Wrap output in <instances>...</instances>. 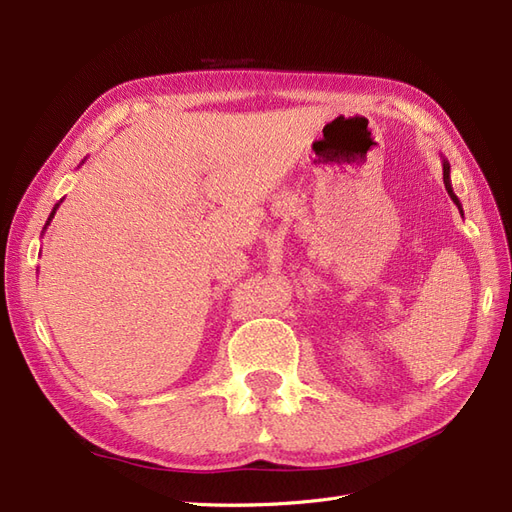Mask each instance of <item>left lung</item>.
Wrapping results in <instances>:
<instances>
[{"label":"left lung","mask_w":512,"mask_h":512,"mask_svg":"<svg viewBox=\"0 0 512 512\" xmlns=\"http://www.w3.org/2000/svg\"><path fill=\"white\" fill-rule=\"evenodd\" d=\"M442 158V175H444V188H446V192H448V196H451V200L453 203L457 205V209H459V213L463 215V209H461V203H459V198H457V194L453 192V185H451V164H448V160L444 158V156H440Z\"/></svg>","instance_id":"left-lung-1"}]
</instances>
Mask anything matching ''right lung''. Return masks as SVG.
<instances>
[{"mask_svg": "<svg viewBox=\"0 0 512 512\" xmlns=\"http://www.w3.org/2000/svg\"><path fill=\"white\" fill-rule=\"evenodd\" d=\"M61 200H64V198H61ZM61 200H59V203H61ZM59 203L53 207V211H51V215H49V220H46V224H44V228H42V230H46V226H49V224H51V220L55 218V211L59 209Z\"/></svg>", "mask_w": 512, "mask_h": 512, "instance_id": "right-lung-1", "label": "right lung"}]
</instances>
